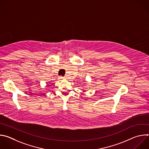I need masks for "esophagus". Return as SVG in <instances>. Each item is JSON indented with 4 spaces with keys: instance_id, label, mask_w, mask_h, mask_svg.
<instances>
[{
    "instance_id": "1",
    "label": "esophagus",
    "mask_w": 149,
    "mask_h": 149,
    "mask_svg": "<svg viewBox=\"0 0 149 149\" xmlns=\"http://www.w3.org/2000/svg\"><path fill=\"white\" fill-rule=\"evenodd\" d=\"M59 79H64V77H59Z\"/></svg>"
}]
</instances>
